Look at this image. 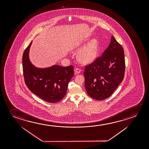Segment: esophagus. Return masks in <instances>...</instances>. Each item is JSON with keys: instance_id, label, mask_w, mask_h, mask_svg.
I'll return each mask as SVG.
<instances>
[{"instance_id": "obj_1", "label": "esophagus", "mask_w": 149, "mask_h": 149, "mask_svg": "<svg viewBox=\"0 0 149 149\" xmlns=\"http://www.w3.org/2000/svg\"><path fill=\"white\" fill-rule=\"evenodd\" d=\"M74 72L75 74H79L81 72V70L79 68H75L74 69Z\"/></svg>"}]
</instances>
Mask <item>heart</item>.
<instances>
[{
    "label": "heart",
    "instance_id": "heart-1",
    "mask_svg": "<svg viewBox=\"0 0 149 149\" xmlns=\"http://www.w3.org/2000/svg\"><path fill=\"white\" fill-rule=\"evenodd\" d=\"M98 51V42L95 39H93L79 52L78 59L84 63H91L97 57Z\"/></svg>",
    "mask_w": 149,
    "mask_h": 149
}]
</instances>
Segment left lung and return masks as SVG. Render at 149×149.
<instances>
[{
	"instance_id": "8db88e82",
	"label": "left lung",
	"mask_w": 149,
	"mask_h": 149,
	"mask_svg": "<svg viewBox=\"0 0 149 149\" xmlns=\"http://www.w3.org/2000/svg\"><path fill=\"white\" fill-rule=\"evenodd\" d=\"M125 71L124 49L112 36L102 56L86 65L84 75L88 95L98 100L109 98L122 83Z\"/></svg>"
}]
</instances>
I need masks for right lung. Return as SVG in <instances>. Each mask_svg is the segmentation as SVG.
I'll return each mask as SVG.
<instances>
[{"label": "right lung", "mask_w": 149, "mask_h": 149, "mask_svg": "<svg viewBox=\"0 0 149 149\" xmlns=\"http://www.w3.org/2000/svg\"><path fill=\"white\" fill-rule=\"evenodd\" d=\"M32 41L25 49L22 57L25 83L29 90L48 102H58L66 95L69 81L74 75L73 66L54 65L38 68L29 61V52Z\"/></svg>", "instance_id": "add662e5"}]
</instances>
